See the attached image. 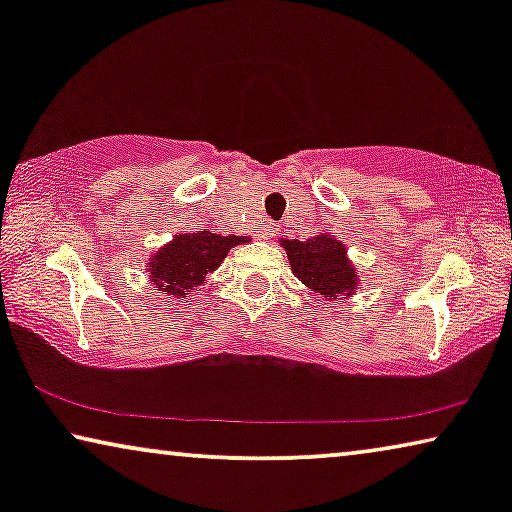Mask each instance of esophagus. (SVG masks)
Returning <instances> with one entry per match:
<instances>
[{
  "instance_id": "34e87169",
  "label": "esophagus",
  "mask_w": 512,
  "mask_h": 512,
  "mask_svg": "<svg viewBox=\"0 0 512 512\" xmlns=\"http://www.w3.org/2000/svg\"><path fill=\"white\" fill-rule=\"evenodd\" d=\"M258 233H261V237H263V240H270V237L277 233L275 223H263V226H261V228H258Z\"/></svg>"
}]
</instances>
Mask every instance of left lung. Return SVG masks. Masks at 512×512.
<instances>
[{
    "mask_svg": "<svg viewBox=\"0 0 512 512\" xmlns=\"http://www.w3.org/2000/svg\"><path fill=\"white\" fill-rule=\"evenodd\" d=\"M289 256L291 270L307 289L326 300L352 296L359 277L349 263L347 247L333 235L321 233L310 240H279Z\"/></svg>",
    "mask_w": 512,
    "mask_h": 512,
    "instance_id": "left-lung-1",
    "label": "left lung"
}]
</instances>
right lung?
<instances>
[{
    "instance_id": "right-lung-1",
    "label": "right lung",
    "mask_w": 512,
    "mask_h": 512,
    "mask_svg": "<svg viewBox=\"0 0 512 512\" xmlns=\"http://www.w3.org/2000/svg\"><path fill=\"white\" fill-rule=\"evenodd\" d=\"M244 242H249V237H223L209 230L174 235V240L160 247L146 265L153 289L174 298H186L188 291L207 282V275L219 268L230 249Z\"/></svg>"
}]
</instances>
